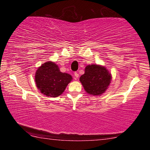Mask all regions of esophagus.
<instances>
[{
  "instance_id": "1",
  "label": "esophagus",
  "mask_w": 150,
  "mask_h": 150,
  "mask_svg": "<svg viewBox=\"0 0 150 150\" xmlns=\"http://www.w3.org/2000/svg\"><path fill=\"white\" fill-rule=\"evenodd\" d=\"M78 77H79V73L77 72H75L74 73V78H75V79H77Z\"/></svg>"
}]
</instances>
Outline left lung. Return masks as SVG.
Here are the masks:
<instances>
[{
	"label": "left lung",
	"instance_id": "8db88e82",
	"mask_svg": "<svg viewBox=\"0 0 150 150\" xmlns=\"http://www.w3.org/2000/svg\"><path fill=\"white\" fill-rule=\"evenodd\" d=\"M85 91L93 96H100L107 90L112 75L105 66L92 64L86 66L85 73L79 78Z\"/></svg>",
	"mask_w": 150,
	"mask_h": 150
}]
</instances>
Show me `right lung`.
I'll return each instance as SVG.
<instances>
[{
	"label": "right lung",
	"instance_id": "right-lung-1",
	"mask_svg": "<svg viewBox=\"0 0 150 150\" xmlns=\"http://www.w3.org/2000/svg\"><path fill=\"white\" fill-rule=\"evenodd\" d=\"M72 79L71 75L61 72L58 65L51 61L40 66L35 74L37 88L43 95L50 97L62 95Z\"/></svg>",
	"mask_w": 150,
	"mask_h": 150
}]
</instances>
